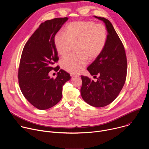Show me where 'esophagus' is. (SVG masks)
<instances>
[{
  "label": "esophagus",
  "instance_id": "obj_1",
  "mask_svg": "<svg viewBox=\"0 0 149 149\" xmlns=\"http://www.w3.org/2000/svg\"><path fill=\"white\" fill-rule=\"evenodd\" d=\"M71 75V77H77V75H74V74H70Z\"/></svg>",
  "mask_w": 149,
  "mask_h": 149
}]
</instances>
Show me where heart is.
<instances>
[{
  "instance_id": "obj_1",
  "label": "heart",
  "mask_w": 149,
  "mask_h": 149,
  "mask_svg": "<svg viewBox=\"0 0 149 149\" xmlns=\"http://www.w3.org/2000/svg\"><path fill=\"white\" fill-rule=\"evenodd\" d=\"M65 34L57 33L54 44L61 56L67 55L75 46V54L62 58L61 68L71 74L79 73L90 61L98 58L107 43L108 33L106 27L93 21H77L67 24Z\"/></svg>"
}]
</instances>
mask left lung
<instances>
[{
	"label": "left lung",
	"mask_w": 149,
	"mask_h": 149,
	"mask_svg": "<svg viewBox=\"0 0 149 149\" xmlns=\"http://www.w3.org/2000/svg\"><path fill=\"white\" fill-rule=\"evenodd\" d=\"M103 21L107 30L105 47L95 61L87 68L97 81L81 76V94L83 100L95 107L110 104L122 90L127 75V58L121 40L110 21L104 17L94 16Z\"/></svg>",
	"instance_id": "8db88e82"
}]
</instances>
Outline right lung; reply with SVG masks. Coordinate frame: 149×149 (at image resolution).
<instances>
[{"mask_svg": "<svg viewBox=\"0 0 149 149\" xmlns=\"http://www.w3.org/2000/svg\"><path fill=\"white\" fill-rule=\"evenodd\" d=\"M68 17H58L42 23L26 43L18 70L19 85L25 98L39 110H47L56 105L62 96V87L71 79L63 70L51 78L49 72L58 71L54 67L59 58L54 36Z\"/></svg>", "mask_w": 149, "mask_h": 149, "instance_id": "1", "label": "right lung"}]
</instances>
